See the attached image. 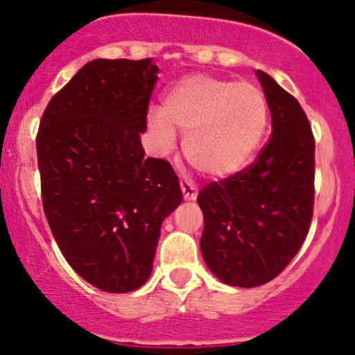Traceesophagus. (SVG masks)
<instances>
[{
	"instance_id": "obj_1",
	"label": "esophagus",
	"mask_w": 355,
	"mask_h": 355,
	"mask_svg": "<svg viewBox=\"0 0 355 355\" xmlns=\"http://www.w3.org/2000/svg\"><path fill=\"white\" fill-rule=\"evenodd\" d=\"M179 186H181L182 196H184L186 200H194L196 198H198V187L192 184V182L181 181L179 182Z\"/></svg>"
}]
</instances>
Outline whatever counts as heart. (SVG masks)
I'll list each match as a JSON object with an SVG mask.
<instances>
[{
    "instance_id": "obj_1",
    "label": "heart",
    "mask_w": 355,
    "mask_h": 355,
    "mask_svg": "<svg viewBox=\"0 0 355 355\" xmlns=\"http://www.w3.org/2000/svg\"><path fill=\"white\" fill-rule=\"evenodd\" d=\"M266 123L268 103L257 85L204 73L181 78L164 95L163 108L148 115L161 148L173 146L176 130L186 131L187 161L214 178L230 176L248 163Z\"/></svg>"
}]
</instances>
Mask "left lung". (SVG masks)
Masks as SVG:
<instances>
[{
    "instance_id": "obj_1",
    "label": "left lung",
    "mask_w": 355,
    "mask_h": 355,
    "mask_svg": "<svg viewBox=\"0 0 355 355\" xmlns=\"http://www.w3.org/2000/svg\"><path fill=\"white\" fill-rule=\"evenodd\" d=\"M271 113L268 143L250 166L204 186L200 252L222 283L253 288L278 277L308 235L314 137L298 100L257 71Z\"/></svg>"
}]
</instances>
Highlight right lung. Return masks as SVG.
Masks as SVG:
<instances>
[{
	"instance_id": "add662e5",
	"label": "right lung",
	"mask_w": 355,
	"mask_h": 355,
	"mask_svg": "<svg viewBox=\"0 0 355 355\" xmlns=\"http://www.w3.org/2000/svg\"><path fill=\"white\" fill-rule=\"evenodd\" d=\"M153 59H95L60 89L36 137L42 207L60 252L108 293L146 283L161 224L181 204L166 159L144 157Z\"/></svg>"
}]
</instances>
